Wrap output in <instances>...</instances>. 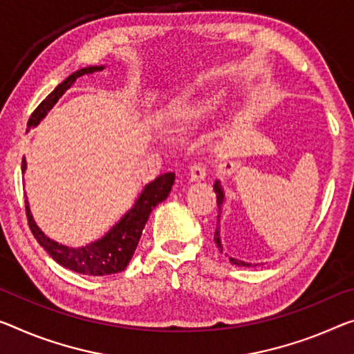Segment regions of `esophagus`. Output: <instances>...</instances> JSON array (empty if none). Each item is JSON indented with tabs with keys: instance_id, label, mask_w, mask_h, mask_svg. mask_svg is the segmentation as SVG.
<instances>
[{
	"instance_id": "34e87169",
	"label": "esophagus",
	"mask_w": 354,
	"mask_h": 354,
	"mask_svg": "<svg viewBox=\"0 0 354 354\" xmlns=\"http://www.w3.org/2000/svg\"><path fill=\"white\" fill-rule=\"evenodd\" d=\"M205 178V167L201 162H196L189 167V180L192 182H201Z\"/></svg>"
}]
</instances>
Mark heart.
<instances>
[{
	"label": "heart",
	"instance_id": "b5f03b06",
	"mask_svg": "<svg viewBox=\"0 0 354 354\" xmlns=\"http://www.w3.org/2000/svg\"><path fill=\"white\" fill-rule=\"evenodd\" d=\"M215 109V102L210 97L196 95H182L171 102L166 111V122L171 127H182L203 120Z\"/></svg>",
	"mask_w": 354,
	"mask_h": 354
}]
</instances>
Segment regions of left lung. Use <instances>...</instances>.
Returning a JSON list of instances; mask_svg holds the SVG:
<instances>
[{
  "instance_id": "8db88e82",
  "label": "left lung",
  "mask_w": 354,
  "mask_h": 354,
  "mask_svg": "<svg viewBox=\"0 0 354 354\" xmlns=\"http://www.w3.org/2000/svg\"><path fill=\"white\" fill-rule=\"evenodd\" d=\"M214 192H215V194H216V205H218V212H220V214H218V225H220L221 207H223V204H225V192H223V187H221V182H220V180H215V183H214ZM214 241H215L216 247H218L220 252L223 253L221 237H220V226L215 230ZM226 257H227V254H226ZM230 261H231L232 264H236V266H247V268H252V263H245V261H241V259H236V258H231V257H230ZM254 266H257V264H254Z\"/></svg>"
}]
</instances>
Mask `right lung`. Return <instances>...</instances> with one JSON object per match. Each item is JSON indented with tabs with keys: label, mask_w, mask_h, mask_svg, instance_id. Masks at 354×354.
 I'll list each match as a JSON object with an SVG mask.
<instances>
[{
	"label": "right lung",
	"mask_w": 354,
	"mask_h": 354,
	"mask_svg": "<svg viewBox=\"0 0 354 354\" xmlns=\"http://www.w3.org/2000/svg\"><path fill=\"white\" fill-rule=\"evenodd\" d=\"M106 66H86L75 71L63 80L55 90L48 95L36 111L31 113L28 120V129L36 128L42 120H44L48 111L57 104L59 97H62L66 91L73 86V84L79 77L85 74H93L97 71H102ZM26 129V131H28ZM26 171V160L24 156L21 160V172ZM176 180V174L166 172L162 176H158L155 180L147 183L136 198L133 207L124 214L111 230H109L104 236L97 241L86 243L84 247H68L63 245L57 241H53L44 232L39 230L36 225L32 214L30 210L28 199L25 201L26 207V216H28V225L32 232V236L39 245L50 254V257L57 261L59 266L66 268L73 272L82 275H91V277H102L118 274L127 269V266L131 261L133 254L138 247L139 239L142 236L144 226L149 216L156 205L162 203L171 193V188Z\"/></svg>",
	"instance_id": "1"
}]
</instances>
